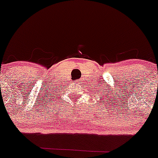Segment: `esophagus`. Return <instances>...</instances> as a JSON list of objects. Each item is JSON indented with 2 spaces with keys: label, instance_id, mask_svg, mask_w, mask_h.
I'll list each match as a JSON object with an SVG mask.
<instances>
[{
  "label": "esophagus",
  "instance_id": "obj_1",
  "mask_svg": "<svg viewBox=\"0 0 158 158\" xmlns=\"http://www.w3.org/2000/svg\"><path fill=\"white\" fill-rule=\"evenodd\" d=\"M75 83H77V84H79V81H76Z\"/></svg>",
  "mask_w": 158,
  "mask_h": 158
}]
</instances>
